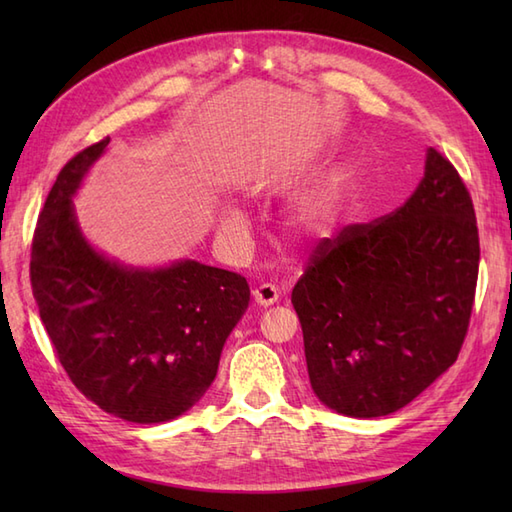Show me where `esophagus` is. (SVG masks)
I'll list each match as a JSON object with an SVG mask.
<instances>
[{
  "mask_svg": "<svg viewBox=\"0 0 512 512\" xmlns=\"http://www.w3.org/2000/svg\"><path fill=\"white\" fill-rule=\"evenodd\" d=\"M253 299L259 306H273L279 299V290L273 284H262L253 290Z\"/></svg>",
  "mask_w": 512,
  "mask_h": 512,
  "instance_id": "1",
  "label": "esophagus"
}]
</instances>
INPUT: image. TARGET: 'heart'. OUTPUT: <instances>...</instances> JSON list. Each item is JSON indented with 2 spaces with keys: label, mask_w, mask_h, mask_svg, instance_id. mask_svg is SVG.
Segmentation results:
<instances>
[{
  "label": "heart",
  "mask_w": 512,
  "mask_h": 512,
  "mask_svg": "<svg viewBox=\"0 0 512 512\" xmlns=\"http://www.w3.org/2000/svg\"><path fill=\"white\" fill-rule=\"evenodd\" d=\"M330 217H332L330 204L325 200H319V202H310L306 209H301L295 224L299 226V231H303V233H321V231H325V228H328ZM228 222H231L233 226H239V224H242V213L231 211V213H228Z\"/></svg>",
  "instance_id": "b5f03b06"
}]
</instances>
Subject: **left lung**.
Instances as JSON below:
<instances>
[{
	"mask_svg": "<svg viewBox=\"0 0 512 512\" xmlns=\"http://www.w3.org/2000/svg\"><path fill=\"white\" fill-rule=\"evenodd\" d=\"M477 270L471 193L431 147L411 198L323 237L292 288L314 394L352 418L405 407L458 361Z\"/></svg>",
	"mask_w": 512,
	"mask_h": 512,
	"instance_id": "obj_1",
	"label": "left lung"
}]
</instances>
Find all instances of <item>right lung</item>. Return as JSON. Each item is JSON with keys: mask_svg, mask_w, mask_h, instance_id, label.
I'll return each mask as SVG.
<instances>
[{"mask_svg": "<svg viewBox=\"0 0 512 512\" xmlns=\"http://www.w3.org/2000/svg\"><path fill=\"white\" fill-rule=\"evenodd\" d=\"M107 143L79 151L52 184L32 235V295L54 354L85 398L127 422H165L211 387L250 290L242 275L191 259L132 270L92 250L72 195Z\"/></svg>", "mask_w": 512, "mask_h": 512, "instance_id": "obj_1", "label": "right lung"}]
</instances>
